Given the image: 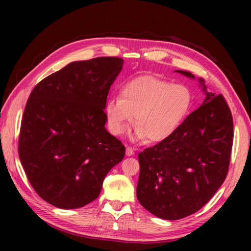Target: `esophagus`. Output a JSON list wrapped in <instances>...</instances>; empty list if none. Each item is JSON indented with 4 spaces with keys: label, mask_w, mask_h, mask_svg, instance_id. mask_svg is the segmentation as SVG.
I'll return each mask as SVG.
<instances>
[{
    "label": "esophagus",
    "mask_w": 251,
    "mask_h": 251,
    "mask_svg": "<svg viewBox=\"0 0 251 251\" xmlns=\"http://www.w3.org/2000/svg\"><path fill=\"white\" fill-rule=\"evenodd\" d=\"M126 155L127 156H131L134 155V150L131 147H126Z\"/></svg>",
    "instance_id": "1"
}]
</instances>
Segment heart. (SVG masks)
I'll use <instances>...</instances> for the list:
<instances>
[{
    "label": "heart",
    "instance_id": "b5f03b06",
    "mask_svg": "<svg viewBox=\"0 0 251 251\" xmlns=\"http://www.w3.org/2000/svg\"><path fill=\"white\" fill-rule=\"evenodd\" d=\"M194 93L187 84L171 83L157 76H139L126 82L120 97L105 105L108 130L123 135L134 123L135 138L160 143L175 133L188 115Z\"/></svg>",
    "mask_w": 251,
    "mask_h": 251
}]
</instances>
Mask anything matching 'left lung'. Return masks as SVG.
I'll return each mask as SVG.
<instances>
[{
    "instance_id": "1",
    "label": "left lung",
    "mask_w": 251,
    "mask_h": 251,
    "mask_svg": "<svg viewBox=\"0 0 251 251\" xmlns=\"http://www.w3.org/2000/svg\"><path fill=\"white\" fill-rule=\"evenodd\" d=\"M188 77L190 72L176 71ZM199 108L166 141L138 154L137 199L157 217L177 220L202 208L223 185L230 164L233 122L225 97L206 92Z\"/></svg>"
}]
</instances>
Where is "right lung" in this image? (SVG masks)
<instances>
[{
  "label": "right lung",
  "instance_id": "1",
  "mask_svg": "<svg viewBox=\"0 0 251 251\" xmlns=\"http://www.w3.org/2000/svg\"><path fill=\"white\" fill-rule=\"evenodd\" d=\"M121 57L70 63L33 88L21 123L19 156L29 184L50 205L95 201L125 146L105 129V105Z\"/></svg>",
  "mask_w": 251,
  "mask_h": 251
}]
</instances>
